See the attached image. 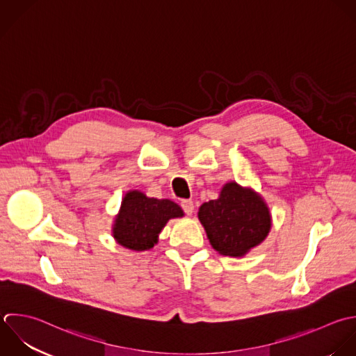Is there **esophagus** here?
<instances>
[{"label":"esophagus","instance_id":"esophagus-1","mask_svg":"<svg viewBox=\"0 0 356 356\" xmlns=\"http://www.w3.org/2000/svg\"><path fill=\"white\" fill-rule=\"evenodd\" d=\"M181 208L187 215H191L194 212V201L191 200H183L181 201Z\"/></svg>","mask_w":356,"mask_h":356}]
</instances>
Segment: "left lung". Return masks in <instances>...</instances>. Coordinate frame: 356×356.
Returning a JSON list of instances; mask_svg holds the SVG:
<instances>
[{
  "instance_id": "1",
  "label": "left lung",
  "mask_w": 356,
  "mask_h": 356,
  "mask_svg": "<svg viewBox=\"0 0 356 356\" xmlns=\"http://www.w3.org/2000/svg\"><path fill=\"white\" fill-rule=\"evenodd\" d=\"M198 219L212 248L234 258L259 245L272 227L270 209L262 195L236 181L226 183L216 200L204 202Z\"/></svg>"
}]
</instances>
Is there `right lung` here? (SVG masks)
Returning a JSON list of instances; mask_svg holds the SVG:
<instances>
[{
  "label": "right lung",
  "mask_w": 356,
  "mask_h": 356,
  "mask_svg": "<svg viewBox=\"0 0 356 356\" xmlns=\"http://www.w3.org/2000/svg\"><path fill=\"white\" fill-rule=\"evenodd\" d=\"M183 216V209L172 200L151 198L140 190H130L115 216L112 237L127 250L147 251L158 243L159 233L170 219Z\"/></svg>",
  "instance_id": "1"
}]
</instances>
